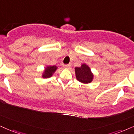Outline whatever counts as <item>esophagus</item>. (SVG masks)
<instances>
[{"mask_svg": "<svg viewBox=\"0 0 134 134\" xmlns=\"http://www.w3.org/2000/svg\"><path fill=\"white\" fill-rule=\"evenodd\" d=\"M70 66H71V64H66V65H64V68L68 69V68H69V67H70Z\"/></svg>", "mask_w": 134, "mask_h": 134, "instance_id": "1", "label": "esophagus"}]
</instances>
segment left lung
Segmentation results:
<instances>
[{"mask_svg": "<svg viewBox=\"0 0 134 134\" xmlns=\"http://www.w3.org/2000/svg\"><path fill=\"white\" fill-rule=\"evenodd\" d=\"M75 75L78 80L83 83H90L93 77L90 69L86 64H82L80 67H75Z\"/></svg>", "mask_w": 134, "mask_h": 134, "instance_id": "obj_1", "label": "left lung"}]
</instances>
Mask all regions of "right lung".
Segmentation results:
<instances>
[{"instance_id": "obj_1", "label": "right lung", "mask_w": 134, "mask_h": 134, "mask_svg": "<svg viewBox=\"0 0 134 134\" xmlns=\"http://www.w3.org/2000/svg\"><path fill=\"white\" fill-rule=\"evenodd\" d=\"M57 67L56 66H49L47 67L46 69L45 72H44V74L43 75V78H49L52 76L53 73L56 70Z\"/></svg>"}]
</instances>
